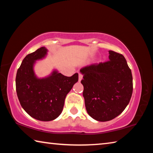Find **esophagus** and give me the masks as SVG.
<instances>
[{
    "label": "esophagus",
    "instance_id": "1",
    "mask_svg": "<svg viewBox=\"0 0 153 153\" xmlns=\"http://www.w3.org/2000/svg\"><path fill=\"white\" fill-rule=\"evenodd\" d=\"M82 77H83V76L81 74H79V77H78V79H79V82L81 81V80L82 79Z\"/></svg>",
    "mask_w": 153,
    "mask_h": 153
}]
</instances>
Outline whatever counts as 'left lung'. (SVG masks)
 Instances as JSON below:
<instances>
[{"label": "left lung", "instance_id": "8db88e82", "mask_svg": "<svg viewBox=\"0 0 153 153\" xmlns=\"http://www.w3.org/2000/svg\"><path fill=\"white\" fill-rule=\"evenodd\" d=\"M81 83L87 113L98 121L117 117L129 104L133 91L131 69L121 54L108 51V61L82 67Z\"/></svg>", "mask_w": 153, "mask_h": 153}]
</instances>
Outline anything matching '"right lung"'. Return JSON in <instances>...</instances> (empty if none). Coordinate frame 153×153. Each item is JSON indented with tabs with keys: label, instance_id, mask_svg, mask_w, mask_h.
<instances>
[{
	"label": "right lung",
	"instance_id": "right-lung-1",
	"mask_svg": "<svg viewBox=\"0 0 153 153\" xmlns=\"http://www.w3.org/2000/svg\"><path fill=\"white\" fill-rule=\"evenodd\" d=\"M48 52L44 46L27 55L18 69L15 79L22 108L32 117L42 121L54 120L61 115L67 94L78 81L77 73L67 77L55 69L46 77L36 76V61L46 58Z\"/></svg>",
	"mask_w": 153,
	"mask_h": 153
}]
</instances>
